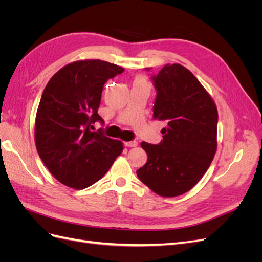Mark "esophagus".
<instances>
[{"label": "esophagus", "mask_w": 262, "mask_h": 262, "mask_svg": "<svg viewBox=\"0 0 262 262\" xmlns=\"http://www.w3.org/2000/svg\"><path fill=\"white\" fill-rule=\"evenodd\" d=\"M124 145L128 147H136L138 146V142L137 141H130V142H124Z\"/></svg>", "instance_id": "1"}]
</instances>
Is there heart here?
Wrapping results in <instances>:
<instances>
[{"mask_svg": "<svg viewBox=\"0 0 262 262\" xmlns=\"http://www.w3.org/2000/svg\"><path fill=\"white\" fill-rule=\"evenodd\" d=\"M136 85H148V82L144 76H139L136 78V81H134L133 86H136Z\"/></svg>", "mask_w": 262, "mask_h": 262, "instance_id": "obj_1", "label": "heart"}]
</instances>
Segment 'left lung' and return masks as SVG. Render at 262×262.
<instances>
[{
	"instance_id": "left-lung-1",
	"label": "left lung",
	"mask_w": 262,
	"mask_h": 262,
	"mask_svg": "<svg viewBox=\"0 0 262 262\" xmlns=\"http://www.w3.org/2000/svg\"><path fill=\"white\" fill-rule=\"evenodd\" d=\"M153 82V119L164 121L166 128L160 144L141 143L147 162L137 175L158 195L177 196L192 189L213 161L217 108L198 78L178 63L166 64Z\"/></svg>"
}]
</instances>
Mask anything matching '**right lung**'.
<instances>
[{"label": "right lung", "mask_w": 262, "mask_h": 262, "mask_svg": "<svg viewBox=\"0 0 262 262\" xmlns=\"http://www.w3.org/2000/svg\"><path fill=\"white\" fill-rule=\"evenodd\" d=\"M124 71L101 60H80L60 69L45 87L35 120L37 152L61 184L81 190L92 186L122 153L123 143L93 131L101 92Z\"/></svg>", "instance_id": "right-lung-1"}]
</instances>
